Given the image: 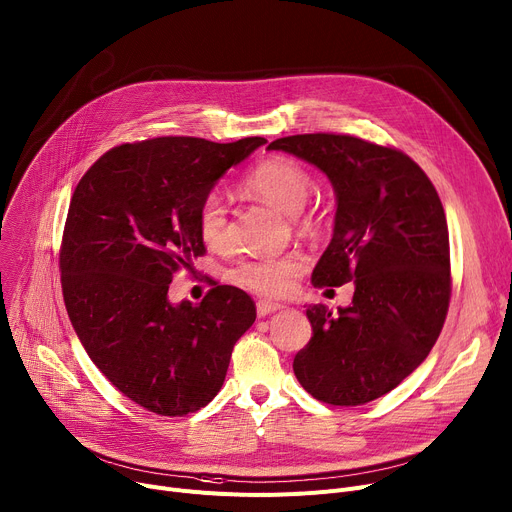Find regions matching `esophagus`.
<instances>
[{
    "label": "esophagus",
    "instance_id": "obj_1",
    "mask_svg": "<svg viewBox=\"0 0 512 512\" xmlns=\"http://www.w3.org/2000/svg\"><path fill=\"white\" fill-rule=\"evenodd\" d=\"M277 310H283V304L268 302V299H260V302L256 304L258 316H268V314H273V312H277Z\"/></svg>",
    "mask_w": 512,
    "mask_h": 512
}]
</instances>
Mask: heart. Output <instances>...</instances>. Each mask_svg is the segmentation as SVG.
Returning a JSON list of instances; mask_svg holds the SVG:
<instances>
[{
	"label": "heart",
	"instance_id": "1",
	"mask_svg": "<svg viewBox=\"0 0 512 512\" xmlns=\"http://www.w3.org/2000/svg\"><path fill=\"white\" fill-rule=\"evenodd\" d=\"M244 188L283 210V213L299 217L302 225H318V217L314 213L304 217L299 213L312 190V175L299 161L283 155L262 159L244 177ZM196 227L200 239L208 248L221 250L227 244V208L219 194L210 192L202 198L196 215ZM304 268L306 260L302 254L258 256L237 262L229 270V279L235 285L260 295H285L293 289Z\"/></svg>",
	"mask_w": 512,
	"mask_h": 512
}]
</instances>
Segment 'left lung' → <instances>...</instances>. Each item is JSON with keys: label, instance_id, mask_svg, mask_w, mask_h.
<instances>
[{"label": "left lung", "instance_id": "1", "mask_svg": "<svg viewBox=\"0 0 512 512\" xmlns=\"http://www.w3.org/2000/svg\"><path fill=\"white\" fill-rule=\"evenodd\" d=\"M268 148L330 179L335 231L312 283L355 285L351 306L337 314L322 304L306 310L312 339L293 372L322 403H370L424 362L448 312L450 250L438 192L401 150L349 134H297Z\"/></svg>", "mask_w": 512, "mask_h": 512}]
</instances>
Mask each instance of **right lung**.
<instances>
[{"mask_svg": "<svg viewBox=\"0 0 512 512\" xmlns=\"http://www.w3.org/2000/svg\"><path fill=\"white\" fill-rule=\"evenodd\" d=\"M266 140L161 136L115 146L78 182L59 270L68 316L93 364L130 401L182 417L217 397L252 297L215 285L171 304L169 283L206 252L196 215L225 171Z\"/></svg>", "mask_w": 512, "mask_h": 512, "instance_id": "add662e5", "label": "right lung"}]
</instances>
